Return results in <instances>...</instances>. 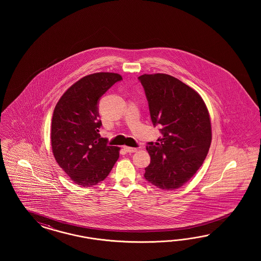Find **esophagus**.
<instances>
[{
    "instance_id": "34e87169",
    "label": "esophagus",
    "mask_w": 261,
    "mask_h": 261,
    "mask_svg": "<svg viewBox=\"0 0 261 261\" xmlns=\"http://www.w3.org/2000/svg\"><path fill=\"white\" fill-rule=\"evenodd\" d=\"M123 149L128 152V153H134L136 151L138 150L137 148H133V147H128V146H123Z\"/></svg>"
}]
</instances>
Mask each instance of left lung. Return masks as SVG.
<instances>
[{
	"instance_id": "8db88e82",
	"label": "left lung",
	"mask_w": 261,
	"mask_h": 261,
	"mask_svg": "<svg viewBox=\"0 0 261 261\" xmlns=\"http://www.w3.org/2000/svg\"><path fill=\"white\" fill-rule=\"evenodd\" d=\"M146 95L158 142H148L150 164L144 178L158 189L181 188L203 165L212 142V126L204 100L192 88L165 73L139 76Z\"/></svg>"
}]
</instances>
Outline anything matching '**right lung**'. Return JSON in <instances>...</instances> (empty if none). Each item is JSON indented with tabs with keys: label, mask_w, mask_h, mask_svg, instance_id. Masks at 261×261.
I'll return each instance as SVG.
<instances>
[{
	"label": "right lung",
	"mask_w": 261,
	"mask_h": 261,
	"mask_svg": "<svg viewBox=\"0 0 261 261\" xmlns=\"http://www.w3.org/2000/svg\"><path fill=\"white\" fill-rule=\"evenodd\" d=\"M122 77L114 72L84 76L69 88L56 104L51 120V148L57 164L81 187L103 181L119 157L117 146L100 138L98 102Z\"/></svg>",
	"instance_id": "1"
}]
</instances>
